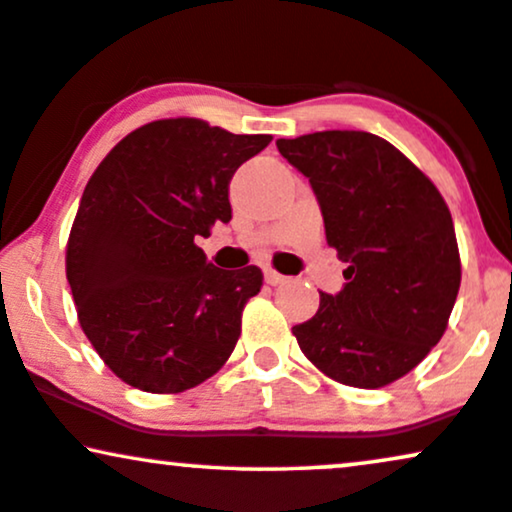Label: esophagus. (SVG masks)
I'll return each instance as SVG.
<instances>
[{
    "mask_svg": "<svg viewBox=\"0 0 512 512\" xmlns=\"http://www.w3.org/2000/svg\"><path fill=\"white\" fill-rule=\"evenodd\" d=\"M264 281L269 283V286H281V283H286V276L278 274V271H274L271 267L264 269Z\"/></svg>",
    "mask_w": 512,
    "mask_h": 512,
    "instance_id": "1",
    "label": "esophagus"
}]
</instances>
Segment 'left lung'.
I'll return each instance as SVG.
<instances>
[{
  "label": "left lung",
  "instance_id": "8db88e82",
  "mask_svg": "<svg viewBox=\"0 0 512 512\" xmlns=\"http://www.w3.org/2000/svg\"><path fill=\"white\" fill-rule=\"evenodd\" d=\"M312 184L326 241L347 262L338 295L293 326L312 364L375 390L416 368L442 340L461 288L451 212L437 186L390 141L354 129L278 139Z\"/></svg>",
  "mask_w": 512,
  "mask_h": 512
}]
</instances>
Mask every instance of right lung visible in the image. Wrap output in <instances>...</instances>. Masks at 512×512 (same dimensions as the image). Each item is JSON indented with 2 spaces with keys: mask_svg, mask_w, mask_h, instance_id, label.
<instances>
[{
  "mask_svg": "<svg viewBox=\"0 0 512 512\" xmlns=\"http://www.w3.org/2000/svg\"><path fill=\"white\" fill-rule=\"evenodd\" d=\"M269 141L196 118L155 120L129 132L84 186L66 276L84 335L127 385L191 390L234 352L262 271L219 269L193 241L229 222L231 177Z\"/></svg>",
  "mask_w": 512,
  "mask_h": 512,
  "instance_id": "add662e5",
  "label": "right lung"
}]
</instances>
